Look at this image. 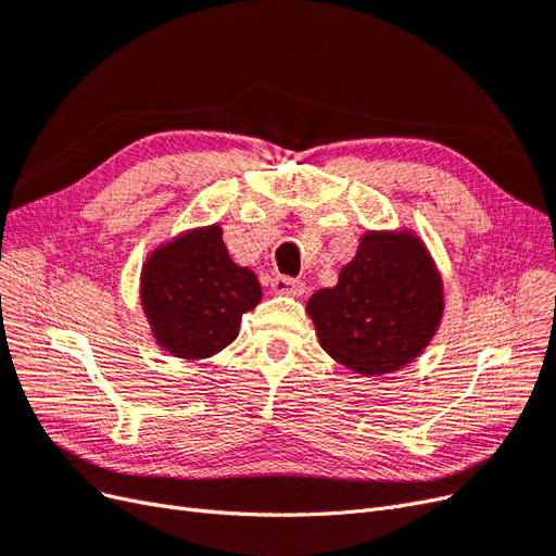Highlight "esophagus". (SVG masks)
Here are the masks:
<instances>
[{
	"instance_id": "34e87169",
	"label": "esophagus",
	"mask_w": 556,
	"mask_h": 556,
	"mask_svg": "<svg viewBox=\"0 0 556 556\" xmlns=\"http://www.w3.org/2000/svg\"><path fill=\"white\" fill-rule=\"evenodd\" d=\"M274 292L278 294H288V296H301L306 292V282L299 280V278H292V276H276L274 282H271Z\"/></svg>"
}]
</instances>
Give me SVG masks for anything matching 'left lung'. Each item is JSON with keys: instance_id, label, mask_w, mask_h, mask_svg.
<instances>
[{"instance_id": "left-lung-1", "label": "left lung", "mask_w": 556, "mask_h": 556, "mask_svg": "<svg viewBox=\"0 0 556 556\" xmlns=\"http://www.w3.org/2000/svg\"><path fill=\"white\" fill-rule=\"evenodd\" d=\"M441 313V278L413 233H364L339 285L308 301L319 345L364 376L396 371L417 357Z\"/></svg>"}]
</instances>
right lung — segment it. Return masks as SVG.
I'll return each instance as SVG.
<instances>
[{"mask_svg":"<svg viewBox=\"0 0 556 556\" xmlns=\"http://www.w3.org/2000/svg\"><path fill=\"white\" fill-rule=\"evenodd\" d=\"M157 343L182 359L211 357L239 336L262 299L257 276L231 262L220 227L194 229L155 250L141 276Z\"/></svg>","mask_w":556,"mask_h":556,"instance_id":"obj_1","label":"right lung"}]
</instances>
